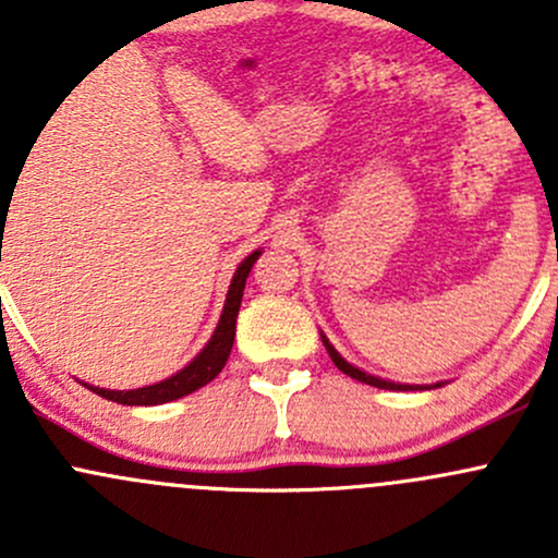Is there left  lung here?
Listing matches in <instances>:
<instances>
[{
	"label": "left lung",
	"instance_id": "left-lung-1",
	"mask_svg": "<svg viewBox=\"0 0 558 558\" xmlns=\"http://www.w3.org/2000/svg\"><path fill=\"white\" fill-rule=\"evenodd\" d=\"M320 340H324V348H326V351H329L331 362H335V367H337V369H342V373L351 375L353 380H362V384H367V386H375V388H388V391H410V388H413V391H421V388H440V386H446V380H440V384H426V386H418V384H393V380L378 378V375H369V373H364V369L353 367L351 362H345V359L340 356V351H337V348L331 345L329 337H326L324 331H320Z\"/></svg>",
	"mask_w": 558,
	"mask_h": 558
}]
</instances>
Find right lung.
<instances>
[{
  "label": "right lung",
  "mask_w": 558,
  "mask_h": 558,
  "mask_svg": "<svg viewBox=\"0 0 558 558\" xmlns=\"http://www.w3.org/2000/svg\"><path fill=\"white\" fill-rule=\"evenodd\" d=\"M2 218H8L2 213ZM262 256V247L253 251L251 256H245L240 262V267L234 269L232 283H229L227 291V302H223L221 318H218L216 331L210 335V340L205 342L199 353L185 364L183 369L170 375V378L159 380L154 386H143V388H129V391H116V388H99L92 384H83L86 388H92L94 393L99 397L110 399V402L118 404H137V408H150V404H165V402H174V399L185 397V393H194L196 388L207 386L227 364L229 353H232L234 345V331H238V313H240V302H243V291H245V280L251 267L256 264V258ZM2 258V256H0Z\"/></svg>",
  "instance_id": "add662e5"
}]
</instances>
